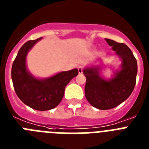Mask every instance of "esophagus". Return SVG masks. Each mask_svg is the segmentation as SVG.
Masks as SVG:
<instances>
[{"mask_svg":"<svg viewBox=\"0 0 149 149\" xmlns=\"http://www.w3.org/2000/svg\"><path fill=\"white\" fill-rule=\"evenodd\" d=\"M77 70H78L79 74H82L83 70H84V67H83L82 65H79L78 68H77Z\"/></svg>","mask_w":149,"mask_h":149,"instance_id":"1","label":"esophagus"}]
</instances>
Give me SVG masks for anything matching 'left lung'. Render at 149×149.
<instances>
[{"label": "left lung", "mask_w": 149, "mask_h": 149, "mask_svg": "<svg viewBox=\"0 0 149 149\" xmlns=\"http://www.w3.org/2000/svg\"><path fill=\"white\" fill-rule=\"evenodd\" d=\"M107 42L122 58V69L115 77L105 81L99 75V67L85 68L86 77L85 96L89 104L99 110L114 108L131 95L136 84L137 62L132 51L124 43L105 39Z\"/></svg>", "instance_id": "1"}]
</instances>
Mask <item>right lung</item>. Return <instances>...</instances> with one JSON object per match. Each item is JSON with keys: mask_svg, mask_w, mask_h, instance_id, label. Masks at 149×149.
Instances as JSON below:
<instances>
[{"mask_svg": "<svg viewBox=\"0 0 149 149\" xmlns=\"http://www.w3.org/2000/svg\"><path fill=\"white\" fill-rule=\"evenodd\" d=\"M27 41L18 51L12 66V80L19 99L36 110H48L56 107L64 95L67 84L78 74L77 68L56 74L53 77L39 80L33 77L26 68V56L33 46L40 40Z\"/></svg>", "mask_w": 149, "mask_h": 149, "instance_id": "right-lung-1", "label": "right lung"}]
</instances>
